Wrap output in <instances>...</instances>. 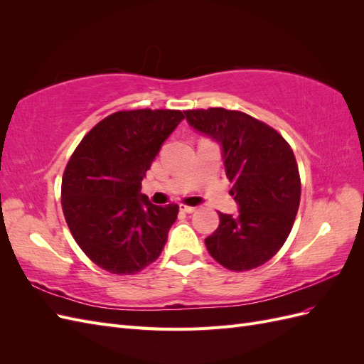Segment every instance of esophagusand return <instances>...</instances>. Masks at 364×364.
<instances>
[{
    "mask_svg": "<svg viewBox=\"0 0 364 364\" xmlns=\"http://www.w3.org/2000/svg\"><path fill=\"white\" fill-rule=\"evenodd\" d=\"M179 209L182 213H186V214H191L196 211V206H188V205H179Z\"/></svg>",
    "mask_w": 364,
    "mask_h": 364,
    "instance_id": "1",
    "label": "esophagus"
}]
</instances>
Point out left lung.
<instances>
[{
    "instance_id": "obj_1",
    "label": "left lung",
    "mask_w": 364,
    "mask_h": 364,
    "mask_svg": "<svg viewBox=\"0 0 364 364\" xmlns=\"http://www.w3.org/2000/svg\"><path fill=\"white\" fill-rule=\"evenodd\" d=\"M188 124L222 149L230 194L238 213H218L205 238L223 267L243 272L267 262L287 240L301 202V178L291 147L277 130L253 117L223 107L185 112Z\"/></svg>"
}]
</instances>
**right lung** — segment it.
<instances>
[{
  "mask_svg": "<svg viewBox=\"0 0 364 364\" xmlns=\"http://www.w3.org/2000/svg\"><path fill=\"white\" fill-rule=\"evenodd\" d=\"M183 118L168 109L115 112L73 153L62 179L65 220L102 269L134 274L161 255L179 206L153 205L141 194V181Z\"/></svg>",
  "mask_w": 364,
  "mask_h": 364,
  "instance_id": "add662e5",
  "label": "right lung"
}]
</instances>
